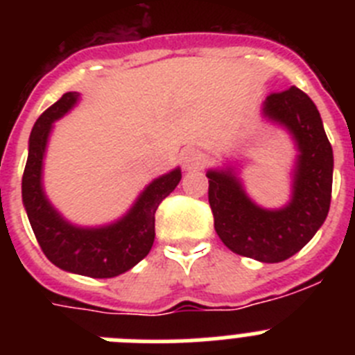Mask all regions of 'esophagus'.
I'll list each match as a JSON object with an SVG mask.
<instances>
[{
  "instance_id": "esophagus-1",
  "label": "esophagus",
  "mask_w": 355,
  "mask_h": 355,
  "mask_svg": "<svg viewBox=\"0 0 355 355\" xmlns=\"http://www.w3.org/2000/svg\"><path fill=\"white\" fill-rule=\"evenodd\" d=\"M205 162V156L199 149H193V147H188L181 153V163H183V168L187 171H192V168H199Z\"/></svg>"
}]
</instances>
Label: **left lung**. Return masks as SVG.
<instances>
[{"label": "left lung", "instance_id": "left-lung-1", "mask_svg": "<svg viewBox=\"0 0 355 355\" xmlns=\"http://www.w3.org/2000/svg\"><path fill=\"white\" fill-rule=\"evenodd\" d=\"M263 115L286 128L299 149L291 200L265 209L250 200L233 168L208 171V200L215 231L234 254L263 263H279L299 252L327 218L332 192V147L315 103L297 87L274 92Z\"/></svg>", "mask_w": 355, "mask_h": 355}]
</instances>
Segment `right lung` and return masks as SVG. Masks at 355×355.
I'll return each instance as SVG.
<instances>
[{"label": "right lung", "mask_w": 355, "mask_h": 355, "mask_svg": "<svg viewBox=\"0 0 355 355\" xmlns=\"http://www.w3.org/2000/svg\"><path fill=\"white\" fill-rule=\"evenodd\" d=\"M78 92H67L49 106L30 135L23 174V202L31 229L46 258L58 268L94 279L115 277L149 254L155 241V213L181 181L174 168L149 183L121 220L103 227H78L67 222L48 200L42 188V162L53 122L78 103Z\"/></svg>", "instance_id": "right-lung-1"}]
</instances>
